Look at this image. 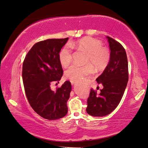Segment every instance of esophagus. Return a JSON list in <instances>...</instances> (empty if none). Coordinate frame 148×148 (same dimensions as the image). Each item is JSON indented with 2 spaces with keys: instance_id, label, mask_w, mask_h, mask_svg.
<instances>
[{
  "instance_id": "obj_1",
  "label": "esophagus",
  "mask_w": 148,
  "mask_h": 148,
  "mask_svg": "<svg viewBox=\"0 0 148 148\" xmlns=\"http://www.w3.org/2000/svg\"><path fill=\"white\" fill-rule=\"evenodd\" d=\"M71 83L72 84H74V81H71Z\"/></svg>"
}]
</instances>
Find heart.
Masks as SVG:
<instances>
[{
    "label": "heart",
    "mask_w": 148,
    "mask_h": 148,
    "mask_svg": "<svg viewBox=\"0 0 148 148\" xmlns=\"http://www.w3.org/2000/svg\"><path fill=\"white\" fill-rule=\"evenodd\" d=\"M74 48L83 49L88 53L84 66L72 65L65 71V76L74 82L82 81L85 77L93 72V68L90 64L93 65L96 69H102L108 65L110 59V53L106 48L102 47L100 40L92 38L84 37L76 42H71ZM72 60V53L70 46H64L59 53V60L64 67H67Z\"/></svg>",
    "instance_id": "heart-1"
}]
</instances>
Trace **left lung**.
<instances>
[{
  "label": "left lung",
  "instance_id": "left-lung-1",
  "mask_svg": "<svg viewBox=\"0 0 148 148\" xmlns=\"http://www.w3.org/2000/svg\"><path fill=\"white\" fill-rule=\"evenodd\" d=\"M110 60L102 74L96 81L103 86L97 94L90 90L87 100L86 112L91 116L102 117L110 114L120 102L128 80V60L125 49L120 43L107 36Z\"/></svg>",
  "mask_w": 148,
  "mask_h": 148
}]
</instances>
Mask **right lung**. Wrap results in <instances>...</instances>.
<instances>
[{"label": "right lung", "instance_id": "obj_1", "mask_svg": "<svg viewBox=\"0 0 148 148\" xmlns=\"http://www.w3.org/2000/svg\"><path fill=\"white\" fill-rule=\"evenodd\" d=\"M69 38L50 39L35 44L25 58L22 78L30 106L43 118L55 120L68 112L67 102L72 86L67 81L53 92L51 84L61 79L63 69L59 53Z\"/></svg>", "mask_w": 148, "mask_h": 148}]
</instances>
